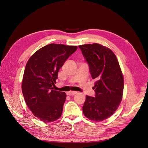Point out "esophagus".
<instances>
[{
	"label": "esophagus",
	"mask_w": 148,
	"mask_h": 148,
	"mask_svg": "<svg viewBox=\"0 0 148 148\" xmlns=\"http://www.w3.org/2000/svg\"><path fill=\"white\" fill-rule=\"evenodd\" d=\"M77 93V92H73V91H71V92H68L67 93V95H69V96L74 95H76V94Z\"/></svg>",
	"instance_id": "esophagus-1"
}]
</instances>
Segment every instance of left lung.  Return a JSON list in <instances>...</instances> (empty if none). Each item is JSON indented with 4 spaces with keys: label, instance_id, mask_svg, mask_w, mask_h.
<instances>
[{
    "label": "left lung",
    "instance_id": "left-lung-1",
    "mask_svg": "<svg viewBox=\"0 0 148 148\" xmlns=\"http://www.w3.org/2000/svg\"><path fill=\"white\" fill-rule=\"evenodd\" d=\"M90 72L95 80V97L86 96L84 115L90 120L102 121L113 114L121 102L124 78L119 62L111 49L100 44L79 46Z\"/></svg>",
    "mask_w": 148,
    "mask_h": 148
}]
</instances>
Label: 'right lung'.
I'll return each instance as SVG.
<instances>
[{
  "mask_svg": "<svg viewBox=\"0 0 148 148\" xmlns=\"http://www.w3.org/2000/svg\"><path fill=\"white\" fill-rule=\"evenodd\" d=\"M76 46L49 44L31 56L25 69L21 83L26 104L34 115L43 122L60 118L66 99L65 92L54 90L58 73Z\"/></svg>",
  "mask_w": 148,
  "mask_h": 148,
  "instance_id": "1",
  "label": "right lung"
}]
</instances>
